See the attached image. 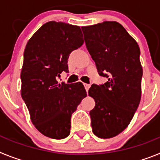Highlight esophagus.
<instances>
[{"instance_id": "esophagus-1", "label": "esophagus", "mask_w": 160, "mask_h": 160, "mask_svg": "<svg viewBox=\"0 0 160 160\" xmlns=\"http://www.w3.org/2000/svg\"><path fill=\"white\" fill-rule=\"evenodd\" d=\"M84 87H85V89H86V90H87V91H88V90L90 89V85L87 84V83H84Z\"/></svg>"}]
</instances>
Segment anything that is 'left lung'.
Wrapping results in <instances>:
<instances>
[{
	"mask_svg": "<svg viewBox=\"0 0 160 160\" xmlns=\"http://www.w3.org/2000/svg\"><path fill=\"white\" fill-rule=\"evenodd\" d=\"M82 29L98 74L108 79L104 84H93L88 91L95 100V107L90 111L92 131L99 138H112L129 125L140 102V49L116 22Z\"/></svg>",
	"mask_w": 160,
	"mask_h": 160,
	"instance_id": "8db88e82",
	"label": "left lung"
}]
</instances>
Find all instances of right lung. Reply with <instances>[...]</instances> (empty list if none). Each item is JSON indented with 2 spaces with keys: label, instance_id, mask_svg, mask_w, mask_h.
<instances>
[{
  "label": "right lung",
  "instance_id": "add662e5",
  "mask_svg": "<svg viewBox=\"0 0 160 160\" xmlns=\"http://www.w3.org/2000/svg\"><path fill=\"white\" fill-rule=\"evenodd\" d=\"M79 26L54 21L44 24L25 46L22 97L35 128L46 136L64 138L70 133L71 115L87 96L82 82L58 84L56 78L69 73L70 53L84 43Z\"/></svg>",
  "mask_w": 160,
  "mask_h": 160
}]
</instances>
